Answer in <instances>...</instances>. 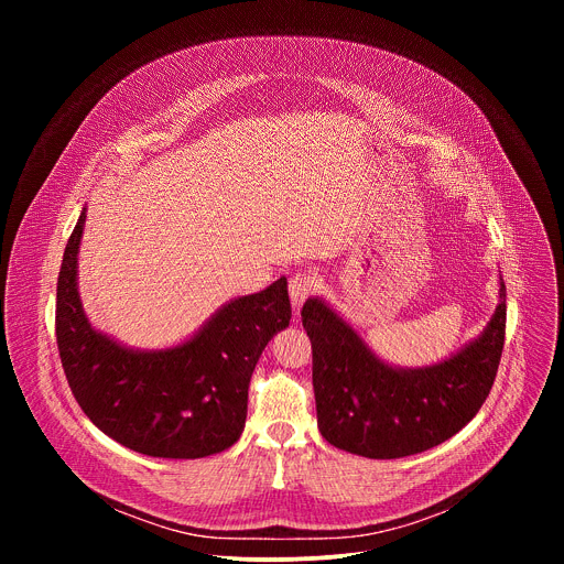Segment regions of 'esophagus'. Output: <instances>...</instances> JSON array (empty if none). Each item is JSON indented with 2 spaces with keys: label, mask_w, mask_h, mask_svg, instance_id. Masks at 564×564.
<instances>
[{
  "label": "esophagus",
  "mask_w": 564,
  "mask_h": 564,
  "mask_svg": "<svg viewBox=\"0 0 564 564\" xmlns=\"http://www.w3.org/2000/svg\"><path fill=\"white\" fill-rule=\"evenodd\" d=\"M316 276L312 272H296L290 279V299L294 307H301V303L316 290Z\"/></svg>",
  "instance_id": "34e87169"
}]
</instances>
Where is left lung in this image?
<instances>
[{
    "instance_id": "left-lung-1",
    "label": "left lung",
    "mask_w": 564,
    "mask_h": 564,
    "mask_svg": "<svg viewBox=\"0 0 564 564\" xmlns=\"http://www.w3.org/2000/svg\"><path fill=\"white\" fill-rule=\"evenodd\" d=\"M312 344L318 431L333 446L370 459L429 451L462 431L485 404L498 375L507 288L489 326L451 359L429 368H392L321 299L301 310Z\"/></svg>"
}]
</instances>
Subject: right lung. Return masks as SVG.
Returning <instances> with one entry per match:
<instances>
[{
  "mask_svg": "<svg viewBox=\"0 0 564 564\" xmlns=\"http://www.w3.org/2000/svg\"><path fill=\"white\" fill-rule=\"evenodd\" d=\"M77 218L57 276L55 337L70 392L85 415L122 446L170 459L229 448L243 433L248 388L268 341L290 326L288 281L238 296L189 341L129 350L91 328L77 294Z\"/></svg>",
  "mask_w": 564,
  "mask_h": 564,
  "instance_id": "obj_1",
  "label": "right lung"
}]
</instances>
